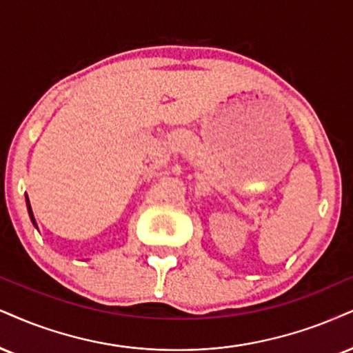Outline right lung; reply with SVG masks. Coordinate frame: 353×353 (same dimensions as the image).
<instances>
[{
  "instance_id": "obj_1",
  "label": "right lung",
  "mask_w": 353,
  "mask_h": 353,
  "mask_svg": "<svg viewBox=\"0 0 353 353\" xmlns=\"http://www.w3.org/2000/svg\"><path fill=\"white\" fill-rule=\"evenodd\" d=\"M26 203H28V211H29V216H30V221H32V224L36 225L37 228V224H36V219H34V214H32V210H30V204H29V199L26 198Z\"/></svg>"
}]
</instances>
